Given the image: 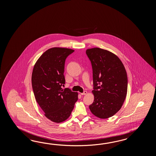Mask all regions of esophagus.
Instances as JSON below:
<instances>
[{
	"mask_svg": "<svg viewBox=\"0 0 156 156\" xmlns=\"http://www.w3.org/2000/svg\"><path fill=\"white\" fill-rule=\"evenodd\" d=\"M86 94H87V91H83V93H81V95H86Z\"/></svg>",
	"mask_w": 156,
	"mask_h": 156,
	"instance_id": "1",
	"label": "esophagus"
}]
</instances>
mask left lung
<instances>
[{
    "label": "left lung",
    "instance_id": "obj_1",
    "mask_svg": "<svg viewBox=\"0 0 156 156\" xmlns=\"http://www.w3.org/2000/svg\"><path fill=\"white\" fill-rule=\"evenodd\" d=\"M86 53L93 69L94 100L90 110L98 118H108L120 109L126 99V70L119 58L107 50L94 48Z\"/></svg>",
    "mask_w": 156,
    "mask_h": 156
}]
</instances>
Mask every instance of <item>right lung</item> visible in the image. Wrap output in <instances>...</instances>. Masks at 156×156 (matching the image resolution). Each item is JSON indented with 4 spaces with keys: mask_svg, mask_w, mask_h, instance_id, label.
<instances>
[{
    "mask_svg": "<svg viewBox=\"0 0 156 156\" xmlns=\"http://www.w3.org/2000/svg\"><path fill=\"white\" fill-rule=\"evenodd\" d=\"M74 50L54 47L47 50L37 60L32 75V85L37 102L48 119L61 123L70 116L78 94L69 88L62 89L67 57Z\"/></svg>",
    "mask_w": 156,
    "mask_h": 156,
    "instance_id": "right-lung-1",
    "label": "right lung"
}]
</instances>
